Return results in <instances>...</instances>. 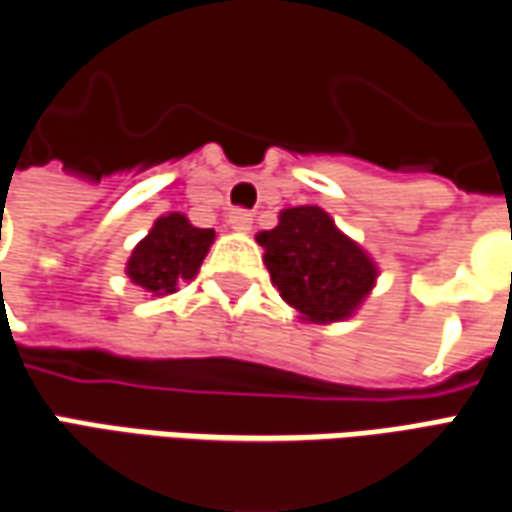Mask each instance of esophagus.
<instances>
[{"label": "esophagus", "instance_id": "1", "mask_svg": "<svg viewBox=\"0 0 512 512\" xmlns=\"http://www.w3.org/2000/svg\"><path fill=\"white\" fill-rule=\"evenodd\" d=\"M228 225H231L234 231H239V234H248L250 225H253V214L245 209H234L228 214Z\"/></svg>", "mask_w": 512, "mask_h": 512}]
</instances>
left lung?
Returning <instances> with one entry per match:
<instances>
[{
    "label": "left lung",
    "instance_id": "left-lung-1",
    "mask_svg": "<svg viewBox=\"0 0 512 512\" xmlns=\"http://www.w3.org/2000/svg\"><path fill=\"white\" fill-rule=\"evenodd\" d=\"M256 242L281 298L312 323L354 315L379 276L368 253L317 206L284 209L276 228Z\"/></svg>",
    "mask_w": 512,
    "mask_h": 512
}]
</instances>
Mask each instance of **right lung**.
<instances>
[{
    "label": "right lung",
    "mask_w": 512,
    "mask_h": 512,
    "mask_svg": "<svg viewBox=\"0 0 512 512\" xmlns=\"http://www.w3.org/2000/svg\"><path fill=\"white\" fill-rule=\"evenodd\" d=\"M214 242V228H195L186 214H164L133 248L125 273L153 298L178 292L192 281Z\"/></svg>",
    "instance_id": "add662e5"
}]
</instances>
